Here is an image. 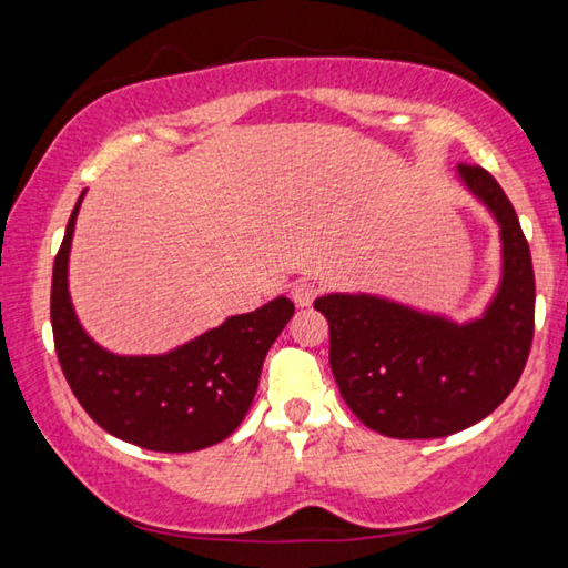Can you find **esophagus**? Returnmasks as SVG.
<instances>
[{
	"instance_id": "obj_1",
	"label": "esophagus",
	"mask_w": 568,
	"mask_h": 568,
	"mask_svg": "<svg viewBox=\"0 0 568 568\" xmlns=\"http://www.w3.org/2000/svg\"><path fill=\"white\" fill-rule=\"evenodd\" d=\"M291 295H293V301H295L297 307H307L313 303V297L318 295V287H315L313 283H307V281H297L291 287Z\"/></svg>"
}]
</instances>
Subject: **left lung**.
<instances>
[{
    "label": "left lung",
    "instance_id": "1",
    "mask_svg": "<svg viewBox=\"0 0 568 568\" xmlns=\"http://www.w3.org/2000/svg\"><path fill=\"white\" fill-rule=\"evenodd\" d=\"M456 175L488 210L501 240V275L476 318L373 293H328L331 371L363 426L388 438H444L484 420L521 378L534 338V267L516 210L486 170Z\"/></svg>",
    "mask_w": 568,
    "mask_h": 568
}]
</instances>
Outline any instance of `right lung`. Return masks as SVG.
<instances>
[{
    "label": "right lung",
    "instance_id": "right-lung-1",
    "mask_svg": "<svg viewBox=\"0 0 568 568\" xmlns=\"http://www.w3.org/2000/svg\"><path fill=\"white\" fill-rule=\"evenodd\" d=\"M84 192L52 271V333L74 398L110 436L160 454H190L225 440L253 406L263 361L295 305L273 297L253 313L158 355H120L92 341L70 297V250Z\"/></svg>",
    "mask_w": 568,
    "mask_h": 568
}]
</instances>
